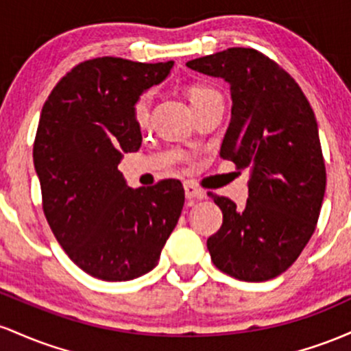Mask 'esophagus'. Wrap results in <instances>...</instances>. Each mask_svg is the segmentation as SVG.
<instances>
[{"instance_id":"1","label":"esophagus","mask_w":351,"mask_h":351,"mask_svg":"<svg viewBox=\"0 0 351 351\" xmlns=\"http://www.w3.org/2000/svg\"><path fill=\"white\" fill-rule=\"evenodd\" d=\"M184 191H186V197L189 200L204 199V195H206L199 187H195L194 182H191V180H186V182H184Z\"/></svg>"}]
</instances>
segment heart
<instances>
[{
	"label": "heart",
	"instance_id": "1",
	"mask_svg": "<svg viewBox=\"0 0 351 351\" xmlns=\"http://www.w3.org/2000/svg\"><path fill=\"white\" fill-rule=\"evenodd\" d=\"M189 94H191L192 108H197V106H200L202 102L210 99V97L219 96L217 90L207 88V86H194ZM151 108H152V94L149 93V90H145V93L139 94V96H137L132 102L131 112H132L134 123L137 125L147 124L149 116H151Z\"/></svg>",
	"mask_w": 351,
	"mask_h": 351
}]
</instances>
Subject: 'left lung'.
Listing matches in <instances>:
<instances>
[{"mask_svg": "<svg viewBox=\"0 0 351 351\" xmlns=\"http://www.w3.org/2000/svg\"><path fill=\"white\" fill-rule=\"evenodd\" d=\"M187 66L230 84L232 117L220 157L250 171L243 208L208 194L223 215L207 239L208 254L230 277L270 280L305 249L324 202L326 171L313 109L297 81L257 49L228 48Z\"/></svg>", "mask_w": 351, "mask_h": 351, "instance_id": "1", "label": "left lung"}]
</instances>
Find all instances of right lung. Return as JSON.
<instances>
[{
	"label": "right lung",
	"instance_id": "right-lung-1",
	"mask_svg": "<svg viewBox=\"0 0 351 351\" xmlns=\"http://www.w3.org/2000/svg\"><path fill=\"white\" fill-rule=\"evenodd\" d=\"M172 66L88 59L59 80L43 106L33 145L43 212L71 261L101 280H132L154 269L182 212L180 180L131 189L117 169L143 141L134 99Z\"/></svg>",
	"mask_w": 351,
	"mask_h": 351
}]
</instances>
